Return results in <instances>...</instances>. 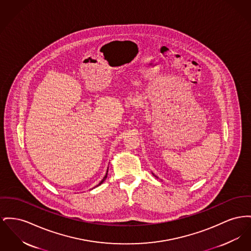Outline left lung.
<instances>
[{"instance_id":"obj_1","label":"left lung","mask_w":251,"mask_h":251,"mask_svg":"<svg viewBox=\"0 0 251 251\" xmlns=\"http://www.w3.org/2000/svg\"><path fill=\"white\" fill-rule=\"evenodd\" d=\"M152 175H153V176H155V177H156V178H158V177L156 176H155V175H154V174H153V173H152Z\"/></svg>"}]
</instances>
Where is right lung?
Listing matches in <instances>:
<instances>
[{"instance_id":"add662e5","label":"right lung","mask_w":251,"mask_h":251,"mask_svg":"<svg viewBox=\"0 0 251 251\" xmlns=\"http://www.w3.org/2000/svg\"><path fill=\"white\" fill-rule=\"evenodd\" d=\"M107 175H108V170H107V172H106V175H105V176L103 177V179L99 183V185H97L96 187H94V189H95V188H97V187H99V186H100V185L103 183L104 181H105V179L107 178Z\"/></svg>"}]
</instances>
